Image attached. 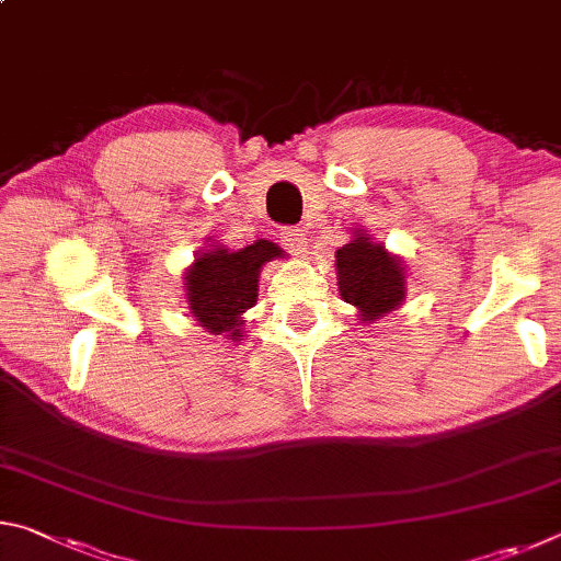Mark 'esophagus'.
Masks as SVG:
<instances>
[{
	"instance_id": "34e87169",
	"label": "esophagus",
	"mask_w": 561,
	"mask_h": 561,
	"mask_svg": "<svg viewBox=\"0 0 561 561\" xmlns=\"http://www.w3.org/2000/svg\"><path fill=\"white\" fill-rule=\"evenodd\" d=\"M282 244L294 254H304V252H307V247H309L307 244V232H304L301 227H284Z\"/></svg>"
}]
</instances>
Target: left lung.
<instances>
[{"label":"left lung","mask_w":561,"mask_h":561,"mask_svg":"<svg viewBox=\"0 0 561 561\" xmlns=\"http://www.w3.org/2000/svg\"><path fill=\"white\" fill-rule=\"evenodd\" d=\"M336 274L341 297L358 307L364 321L388 314L405 297L401 262L374 244L371 237L356 234L336 250Z\"/></svg>","instance_id":"obj_1"}]
</instances>
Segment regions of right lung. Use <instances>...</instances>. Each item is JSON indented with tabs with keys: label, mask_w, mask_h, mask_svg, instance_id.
Masks as SVG:
<instances>
[{
	"label": "right lung",
	"mask_w": 561,
	"mask_h": 561,
	"mask_svg": "<svg viewBox=\"0 0 561 561\" xmlns=\"http://www.w3.org/2000/svg\"><path fill=\"white\" fill-rule=\"evenodd\" d=\"M279 254V247L267 240H257L240 252L215 250L201 254L185 277L195 319L213 334L240 336V319L257 301L262 264Z\"/></svg>",
	"instance_id": "add662e5"
}]
</instances>
